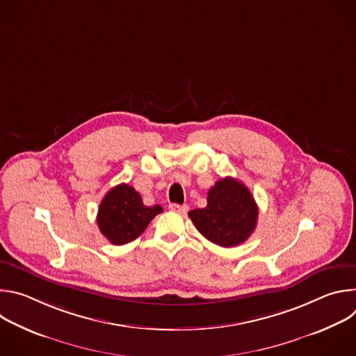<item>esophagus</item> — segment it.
Listing matches in <instances>:
<instances>
[{
    "instance_id": "34e87169",
    "label": "esophagus",
    "mask_w": 356,
    "mask_h": 356,
    "mask_svg": "<svg viewBox=\"0 0 356 356\" xmlns=\"http://www.w3.org/2000/svg\"><path fill=\"white\" fill-rule=\"evenodd\" d=\"M187 209H188L187 206L175 204V202H172V204H169V210H170V211H175V213H186Z\"/></svg>"
}]
</instances>
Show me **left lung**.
I'll return each mask as SVG.
<instances>
[{
	"mask_svg": "<svg viewBox=\"0 0 356 356\" xmlns=\"http://www.w3.org/2000/svg\"><path fill=\"white\" fill-rule=\"evenodd\" d=\"M258 206L249 188L232 177L218 180L207 195V207L191 210L190 220L216 245L232 248L245 242L257 227Z\"/></svg>",
	"mask_w": 356,
	"mask_h": 356,
	"instance_id": "8db88e82",
	"label": "left lung"
}]
</instances>
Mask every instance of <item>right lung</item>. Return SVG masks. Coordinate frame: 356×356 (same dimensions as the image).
Here are the masks:
<instances>
[{
	"label": "right lung",
	"instance_id": "obj_1",
	"mask_svg": "<svg viewBox=\"0 0 356 356\" xmlns=\"http://www.w3.org/2000/svg\"><path fill=\"white\" fill-rule=\"evenodd\" d=\"M162 211L159 204L146 207L134 187L121 183L113 187L101 201L97 224L101 234L113 245H124L136 239Z\"/></svg>",
	"mask_w": 356,
	"mask_h": 356
}]
</instances>
